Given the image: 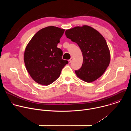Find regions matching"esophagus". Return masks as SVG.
<instances>
[{"mask_svg": "<svg viewBox=\"0 0 131 131\" xmlns=\"http://www.w3.org/2000/svg\"><path fill=\"white\" fill-rule=\"evenodd\" d=\"M72 58H71L70 59H69V60H68V62H69V63H70L72 62Z\"/></svg>", "mask_w": 131, "mask_h": 131, "instance_id": "esophagus-1", "label": "esophagus"}]
</instances>
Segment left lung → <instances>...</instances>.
Listing matches in <instances>:
<instances>
[{
	"label": "left lung",
	"mask_w": 131,
	"mask_h": 131,
	"mask_svg": "<svg viewBox=\"0 0 131 131\" xmlns=\"http://www.w3.org/2000/svg\"><path fill=\"white\" fill-rule=\"evenodd\" d=\"M65 35L67 38L77 43L82 53L83 63L79 69L75 70L77 76L86 82L100 78L110 61V51L103 36L87 25L67 29Z\"/></svg>",
	"instance_id": "obj_1"
}]
</instances>
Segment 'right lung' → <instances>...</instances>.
Segmentation results:
<instances>
[{"mask_svg":"<svg viewBox=\"0 0 131 131\" xmlns=\"http://www.w3.org/2000/svg\"><path fill=\"white\" fill-rule=\"evenodd\" d=\"M65 30L53 26L37 32L27 45L24 60L26 69L35 81L48 85L57 80L68 63L62 59L63 52L57 47Z\"/></svg>","mask_w":131,"mask_h":131,"instance_id":"right-lung-1","label":"right lung"}]
</instances>
